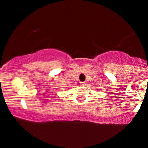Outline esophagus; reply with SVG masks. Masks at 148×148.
Returning <instances> with one entry per match:
<instances>
[{"label":"esophagus","mask_w":148,"mask_h":148,"mask_svg":"<svg viewBox=\"0 0 148 148\" xmlns=\"http://www.w3.org/2000/svg\"><path fill=\"white\" fill-rule=\"evenodd\" d=\"M81 85L82 86H86V82H82V84H81Z\"/></svg>","instance_id":"obj_1"}]
</instances>
